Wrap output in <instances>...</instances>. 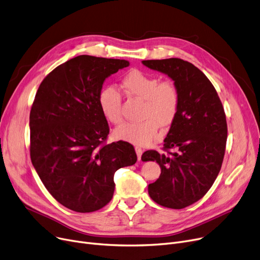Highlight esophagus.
Instances as JSON below:
<instances>
[{
	"mask_svg": "<svg viewBox=\"0 0 260 260\" xmlns=\"http://www.w3.org/2000/svg\"><path fill=\"white\" fill-rule=\"evenodd\" d=\"M135 149H136V153H137L138 160H141V156H142V153H143L142 148H141V147H139V146H136V147H135Z\"/></svg>",
	"mask_w": 260,
	"mask_h": 260,
	"instance_id": "obj_1",
	"label": "esophagus"
}]
</instances>
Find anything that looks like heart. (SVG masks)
<instances>
[{"label": "heart", "instance_id": "obj_1", "mask_svg": "<svg viewBox=\"0 0 260 260\" xmlns=\"http://www.w3.org/2000/svg\"><path fill=\"white\" fill-rule=\"evenodd\" d=\"M121 86L128 97L143 100L141 118L125 123L115 131L116 138L136 145H147L157 136L158 125L165 127L175 119L179 107V91L172 81H161L151 74L133 70L122 78ZM101 112L114 125L123 121L120 92L113 86L104 87L98 97Z\"/></svg>", "mask_w": 260, "mask_h": 260}]
</instances>
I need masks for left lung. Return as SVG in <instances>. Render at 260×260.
I'll use <instances>...</instances> for the list:
<instances>
[{"mask_svg": "<svg viewBox=\"0 0 260 260\" xmlns=\"http://www.w3.org/2000/svg\"><path fill=\"white\" fill-rule=\"evenodd\" d=\"M142 63L168 75L180 97L163 144L168 154L146 151L141 157L161 168L159 178L148 184V194L162 207L183 209L206 195L219 174L228 137L224 109L211 81L192 63L178 58Z\"/></svg>", "mask_w": 260, "mask_h": 260, "instance_id": "8db88e82", "label": "left lung"}]
</instances>
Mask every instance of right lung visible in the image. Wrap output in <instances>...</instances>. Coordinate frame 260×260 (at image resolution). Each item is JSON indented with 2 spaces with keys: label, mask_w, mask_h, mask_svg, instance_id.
I'll return each mask as SVG.
<instances>
[{
  "label": "right lung",
  "mask_w": 260,
  "mask_h": 260,
  "mask_svg": "<svg viewBox=\"0 0 260 260\" xmlns=\"http://www.w3.org/2000/svg\"><path fill=\"white\" fill-rule=\"evenodd\" d=\"M129 62L82 54L49 73L29 116L30 159L50 195L79 213L112 200L117 170L137 161L125 141L106 143L109 127L98 97L107 77Z\"/></svg>",
  "instance_id": "1"
}]
</instances>
